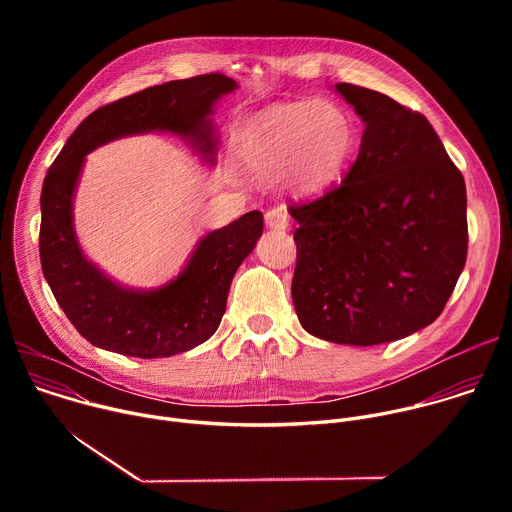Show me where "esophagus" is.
Listing matches in <instances>:
<instances>
[{
    "label": "esophagus",
    "instance_id": "esophagus-1",
    "mask_svg": "<svg viewBox=\"0 0 512 512\" xmlns=\"http://www.w3.org/2000/svg\"><path fill=\"white\" fill-rule=\"evenodd\" d=\"M265 225L269 229H279V231H285L289 227V214H287V208L285 206H275L271 210L265 212Z\"/></svg>",
    "mask_w": 512,
    "mask_h": 512
}]
</instances>
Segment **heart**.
<instances>
[{"mask_svg":"<svg viewBox=\"0 0 512 512\" xmlns=\"http://www.w3.org/2000/svg\"><path fill=\"white\" fill-rule=\"evenodd\" d=\"M356 125L334 101H298L267 109L245 135L247 160L267 176L287 172L314 194L334 184L356 148Z\"/></svg>","mask_w":512,"mask_h":512,"instance_id":"heart-1","label":"heart"}]
</instances>
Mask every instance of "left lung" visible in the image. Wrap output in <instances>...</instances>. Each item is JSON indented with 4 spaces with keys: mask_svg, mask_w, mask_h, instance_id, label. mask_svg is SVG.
<instances>
[{
    "mask_svg": "<svg viewBox=\"0 0 512 512\" xmlns=\"http://www.w3.org/2000/svg\"><path fill=\"white\" fill-rule=\"evenodd\" d=\"M364 121L356 162L324 196L291 204V300L314 336L354 346L405 338L446 308L466 265V184L429 121L338 83Z\"/></svg>",
    "mask_w": 512,
    "mask_h": 512,
    "instance_id": "1",
    "label": "left lung"
}]
</instances>
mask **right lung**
<instances>
[{
	"label": "right lung",
	"mask_w": 512,
	"mask_h": 512,
	"mask_svg": "<svg viewBox=\"0 0 512 512\" xmlns=\"http://www.w3.org/2000/svg\"><path fill=\"white\" fill-rule=\"evenodd\" d=\"M235 89L221 72L143 89L93 111L52 162L40 196V263L58 306L93 346L137 358L172 356L206 342L221 324L233 275L263 233L259 210L208 233L170 283L135 291L87 261L72 227V198L85 156L123 135L170 131L214 160L208 115Z\"/></svg>",
	"instance_id": "right-lung-1"
}]
</instances>
